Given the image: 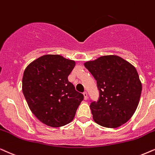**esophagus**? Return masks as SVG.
<instances>
[{
	"label": "esophagus",
	"instance_id": "esophagus-1",
	"mask_svg": "<svg viewBox=\"0 0 155 155\" xmlns=\"http://www.w3.org/2000/svg\"><path fill=\"white\" fill-rule=\"evenodd\" d=\"M83 94H84V99H85V100H86V99L88 98V94H87V92L84 91L83 93Z\"/></svg>",
	"mask_w": 155,
	"mask_h": 155
}]
</instances>
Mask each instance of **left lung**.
I'll use <instances>...</instances> for the list:
<instances>
[{
    "mask_svg": "<svg viewBox=\"0 0 155 155\" xmlns=\"http://www.w3.org/2000/svg\"><path fill=\"white\" fill-rule=\"evenodd\" d=\"M84 66L96 80L99 93L97 101H90L95 122L114 128L128 121L137 108L142 92L135 68L115 55L101 57Z\"/></svg>",
    "mask_w": 155,
    "mask_h": 155,
    "instance_id": "1",
    "label": "left lung"
}]
</instances>
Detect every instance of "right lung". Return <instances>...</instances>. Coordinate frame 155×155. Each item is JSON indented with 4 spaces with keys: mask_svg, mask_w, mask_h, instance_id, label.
<instances>
[{
    "mask_svg": "<svg viewBox=\"0 0 155 155\" xmlns=\"http://www.w3.org/2000/svg\"><path fill=\"white\" fill-rule=\"evenodd\" d=\"M75 61L60 55H44L28 66L22 78V92L33 114L53 127L69 123L84 100L68 80Z\"/></svg>",
    "mask_w": 155,
    "mask_h": 155,
    "instance_id": "obj_1",
    "label": "right lung"
}]
</instances>
